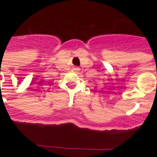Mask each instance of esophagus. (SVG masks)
<instances>
[{
    "mask_svg": "<svg viewBox=\"0 0 157 157\" xmlns=\"http://www.w3.org/2000/svg\"><path fill=\"white\" fill-rule=\"evenodd\" d=\"M74 70L75 71H78V70H79V68H78V67H75V68Z\"/></svg>",
    "mask_w": 157,
    "mask_h": 157,
    "instance_id": "esophagus-1",
    "label": "esophagus"
}]
</instances>
